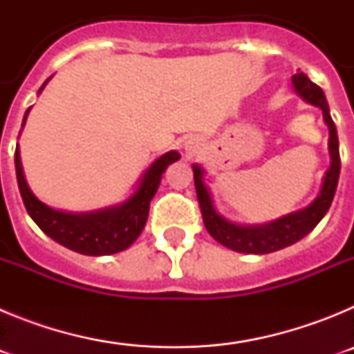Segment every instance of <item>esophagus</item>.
I'll use <instances>...</instances> for the list:
<instances>
[{
	"label": "esophagus",
	"instance_id": "obj_1",
	"mask_svg": "<svg viewBox=\"0 0 354 354\" xmlns=\"http://www.w3.org/2000/svg\"><path fill=\"white\" fill-rule=\"evenodd\" d=\"M187 150H189V152H192V147H187Z\"/></svg>",
	"mask_w": 354,
	"mask_h": 354
}]
</instances>
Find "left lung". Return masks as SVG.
I'll return each mask as SVG.
<instances>
[{
	"label": "left lung",
	"mask_w": 354,
	"mask_h": 354,
	"mask_svg": "<svg viewBox=\"0 0 354 354\" xmlns=\"http://www.w3.org/2000/svg\"><path fill=\"white\" fill-rule=\"evenodd\" d=\"M292 84L296 92L306 102H310V104L319 106V108L323 109L324 122H326L328 129H330V145L328 147H330L331 165L326 170V175H324L323 187H321L317 198L308 207L303 209V211L283 216L280 220L271 221L268 225H261V227H241V225H234L225 220V218H221L214 211L207 187L202 183V168H198L196 165L193 167L196 196H198V205L200 211H202L205 228H207V232L220 245L227 246V248L234 250V252L271 253L292 245V243H296V241H299L301 237H305L306 234L314 230L315 225L323 220V216L328 212V209L331 205V200L335 196L337 183H339L340 174L339 136H337L335 124L331 120L326 97H324L323 90L319 88L315 83H312L303 72H299V74H296L292 77Z\"/></svg>",
	"instance_id": "1"
}]
</instances>
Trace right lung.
I'll list each match as a JSON object with an SVG mask.
<instances>
[{"label":"right lung","mask_w":354,"mask_h":354,"mask_svg":"<svg viewBox=\"0 0 354 354\" xmlns=\"http://www.w3.org/2000/svg\"><path fill=\"white\" fill-rule=\"evenodd\" d=\"M46 83L40 86L39 92H42ZM28 113H30V108L24 113L23 126ZM179 158L180 156L175 150L167 152L152 162V167L143 175L140 187L127 202H124L118 207L86 212V214L55 211V209L42 204L30 192V187L24 180L19 147L15 149V174H17L19 192L23 196L24 207H26L28 214L31 216V220L39 225L44 234H48L51 239H55L56 243H60L62 246L72 250V252L83 253V255H111V253H118L122 250L129 248L134 241L138 239L147 223L150 200L154 198L159 183H161V175L165 174L170 162L177 161Z\"/></svg>","instance_id":"obj_1"}]
</instances>
